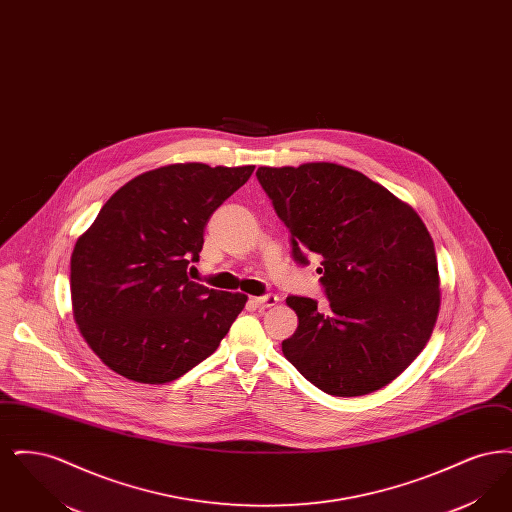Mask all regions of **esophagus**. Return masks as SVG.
Instances as JSON below:
<instances>
[{"mask_svg":"<svg viewBox=\"0 0 512 512\" xmlns=\"http://www.w3.org/2000/svg\"><path fill=\"white\" fill-rule=\"evenodd\" d=\"M249 301L257 309H268V307H274L278 303V297L274 293H267V295H261V297H251Z\"/></svg>","mask_w":512,"mask_h":512,"instance_id":"1","label":"esophagus"}]
</instances>
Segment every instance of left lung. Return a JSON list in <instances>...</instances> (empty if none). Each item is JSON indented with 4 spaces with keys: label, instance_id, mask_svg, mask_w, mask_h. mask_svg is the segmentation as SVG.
Returning a JSON list of instances; mask_svg holds the SVG:
<instances>
[{
    "label": "left lung",
    "instance_id": "8db88e82",
    "mask_svg": "<svg viewBox=\"0 0 512 512\" xmlns=\"http://www.w3.org/2000/svg\"><path fill=\"white\" fill-rule=\"evenodd\" d=\"M257 180L292 234V255L322 257V313L290 295L299 318L284 357L318 390L357 397L388 386L430 340L438 320V259L411 205L336 163L259 167Z\"/></svg>",
    "mask_w": 512,
    "mask_h": 512
}]
</instances>
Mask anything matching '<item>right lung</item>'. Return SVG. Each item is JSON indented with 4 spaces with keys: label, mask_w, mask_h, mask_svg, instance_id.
I'll return each instance as SVG.
<instances>
[{
    "label": "right lung",
    "mask_w": 512,
    "mask_h": 512,
    "mask_svg": "<svg viewBox=\"0 0 512 512\" xmlns=\"http://www.w3.org/2000/svg\"><path fill=\"white\" fill-rule=\"evenodd\" d=\"M253 165L178 163L107 199L71 255L73 315L99 359L128 380L167 384L213 355L247 301L188 278L205 226Z\"/></svg>",
    "instance_id": "1"
}]
</instances>
